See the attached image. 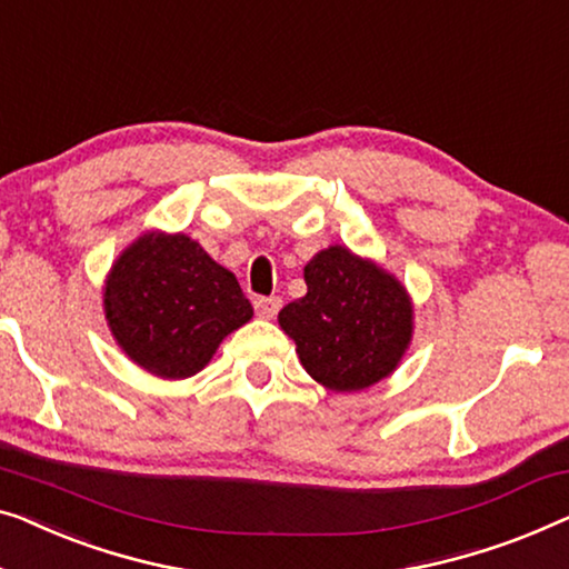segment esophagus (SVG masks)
Segmentation results:
<instances>
[{
	"instance_id": "1",
	"label": "esophagus",
	"mask_w": 569,
	"mask_h": 569,
	"mask_svg": "<svg viewBox=\"0 0 569 569\" xmlns=\"http://www.w3.org/2000/svg\"><path fill=\"white\" fill-rule=\"evenodd\" d=\"M253 308H257L259 318L271 320L279 312V308H282V300H279V298H257V300H253Z\"/></svg>"
}]
</instances>
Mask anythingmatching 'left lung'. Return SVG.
Instances as JSON below:
<instances>
[{"label":"left lung","instance_id":"left-lung-1","mask_svg":"<svg viewBox=\"0 0 569 569\" xmlns=\"http://www.w3.org/2000/svg\"><path fill=\"white\" fill-rule=\"evenodd\" d=\"M305 298L279 310L305 372L328 390L357 392L385 380L413 339L406 287L372 259L328 246L305 264Z\"/></svg>","mask_w":569,"mask_h":569}]
</instances>
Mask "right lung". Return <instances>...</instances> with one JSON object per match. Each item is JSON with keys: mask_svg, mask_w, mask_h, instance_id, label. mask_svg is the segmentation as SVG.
<instances>
[{"mask_svg": "<svg viewBox=\"0 0 569 569\" xmlns=\"http://www.w3.org/2000/svg\"><path fill=\"white\" fill-rule=\"evenodd\" d=\"M104 318L138 367L184 380L208 367L220 341L253 316L233 271L184 233L148 230L104 279Z\"/></svg>", "mask_w": 569, "mask_h": 569, "instance_id": "add662e5", "label": "right lung"}]
</instances>
